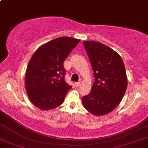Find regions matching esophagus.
<instances>
[{
  "instance_id": "esophagus-1",
  "label": "esophagus",
  "mask_w": 148,
  "mask_h": 148,
  "mask_svg": "<svg viewBox=\"0 0 148 148\" xmlns=\"http://www.w3.org/2000/svg\"><path fill=\"white\" fill-rule=\"evenodd\" d=\"M80 85H81V82H77L75 83V86L76 87H79Z\"/></svg>"
}]
</instances>
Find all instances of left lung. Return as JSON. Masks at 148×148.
Here are the masks:
<instances>
[{"label":"left lung","mask_w":148,"mask_h":148,"mask_svg":"<svg viewBox=\"0 0 148 148\" xmlns=\"http://www.w3.org/2000/svg\"><path fill=\"white\" fill-rule=\"evenodd\" d=\"M94 72L90 92L82 97L84 107L94 115L108 114L117 106L124 95L127 80L123 60L103 44L83 42Z\"/></svg>","instance_id":"1"}]
</instances>
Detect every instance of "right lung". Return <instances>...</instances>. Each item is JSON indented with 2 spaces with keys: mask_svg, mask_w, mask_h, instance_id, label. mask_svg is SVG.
<instances>
[{
  "mask_svg": "<svg viewBox=\"0 0 148 148\" xmlns=\"http://www.w3.org/2000/svg\"><path fill=\"white\" fill-rule=\"evenodd\" d=\"M80 40L60 37L39 47L31 58L26 71L25 87L31 101L43 110L63 103L72 86L65 82L64 62Z\"/></svg>",
  "mask_w": 148,
  "mask_h": 148,
  "instance_id": "obj_1",
  "label": "right lung"
}]
</instances>
